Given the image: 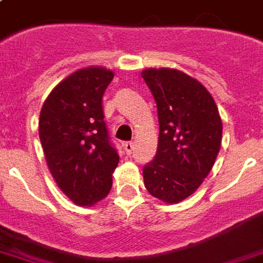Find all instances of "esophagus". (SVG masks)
<instances>
[{
    "label": "esophagus",
    "mask_w": 263,
    "mask_h": 263,
    "mask_svg": "<svg viewBox=\"0 0 263 263\" xmlns=\"http://www.w3.org/2000/svg\"><path fill=\"white\" fill-rule=\"evenodd\" d=\"M123 148L127 154H132V151L134 150V143L133 141H126V143H123Z\"/></svg>",
    "instance_id": "1"
}]
</instances>
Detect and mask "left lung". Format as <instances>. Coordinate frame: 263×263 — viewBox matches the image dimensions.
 I'll return each instance as SVG.
<instances>
[{
  "label": "left lung",
  "mask_w": 263,
  "mask_h": 263,
  "mask_svg": "<svg viewBox=\"0 0 263 263\" xmlns=\"http://www.w3.org/2000/svg\"><path fill=\"white\" fill-rule=\"evenodd\" d=\"M141 77L154 95L160 137L154 160L143 168L147 191L175 204L192 195L217 158L223 123L210 92L175 68H145Z\"/></svg>",
  "instance_id": "obj_1"
}]
</instances>
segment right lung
I'll use <instances>...</instances> for the list:
<instances>
[{
    "mask_svg": "<svg viewBox=\"0 0 263 263\" xmlns=\"http://www.w3.org/2000/svg\"><path fill=\"white\" fill-rule=\"evenodd\" d=\"M112 78L113 71L103 67L77 70L53 88L40 110L39 137L49 171L78 206L106 197L119 164L102 110Z\"/></svg>",
    "mask_w": 263,
    "mask_h": 263,
    "instance_id": "obj_1",
    "label": "right lung"
}]
</instances>
